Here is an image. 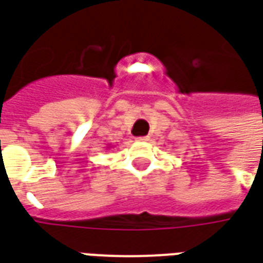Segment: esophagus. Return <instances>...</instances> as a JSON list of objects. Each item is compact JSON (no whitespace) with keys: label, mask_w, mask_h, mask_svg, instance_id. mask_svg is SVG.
<instances>
[{"label":"esophagus","mask_w":263,"mask_h":263,"mask_svg":"<svg viewBox=\"0 0 263 263\" xmlns=\"http://www.w3.org/2000/svg\"><path fill=\"white\" fill-rule=\"evenodd\" d=\"M138 141H143V142H146V141H149V137H139L137 138Z\"/></svg>","instance_id":"esophagus-1"}]
</instances>
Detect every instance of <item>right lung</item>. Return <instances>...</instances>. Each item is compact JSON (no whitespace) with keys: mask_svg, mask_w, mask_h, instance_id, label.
I'll return each mask as SVG.
<instances>
[{"mask_svg":"<svg viewBox=\"0 0 263 263\" xmlns=\"http://www.w3.org/2000/svg\"><path fill=\"white\" fill-rule=\"evenodd\" d=\"M107 148H111V146H107Z\"/></svg>","mask_w":263,"mask_h":263,"instance_id":"1","label":"right lung"}]
</instances>
